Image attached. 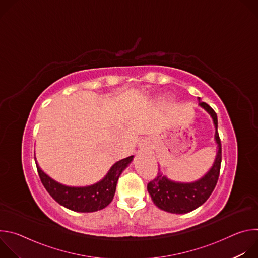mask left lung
Returning a JSON list of instances; mask_svg holds the SVG:
<instances>
[{
    "label": "left lung",
    "instance_id": "8db88e82",
    "mask_svg": "<svg viewBox=\"0 0 258 258\" xmlns=\"http://www.w3.org/2000/svg\"><path fill=\"white\" fill-rule=\"evenodd\" d=\"M211 115L215 125V141L217 143V155L211 169L199 180L182 183L169 180L160 169L156 176L148 182L147 189L154 204L160 209L170 213H188L202 205L213 192L219 176L220 163H222V143L217 132V116L214 110L205 102H200Z\"/></svg>",
    "mask_w": 258,
    "mask_h": 258
}]
</instances>
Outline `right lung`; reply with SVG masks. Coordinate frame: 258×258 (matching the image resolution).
I'll list each match as a JSON object with an SVG mask.
<instances>
[{"label":"right lung","mask_w":258,"mask_h":258,"mask_svg":"<svg viewBox=\"0 0 258 258\" xmlns=\"http://www.w3.org/2000/svg\"><path fill=\"white\" fill-rule=\"evenodd\" d=\"M133 155L117 161L106 176L88 187H67L47 175L36 164L41 181L48 193L62 206L78 212H94L105 208L113 200L116 185L122 170L133 160ZM35 160V158H34Z\"/></svg>","instance_id":"right-lung-1"}]
</instances>
